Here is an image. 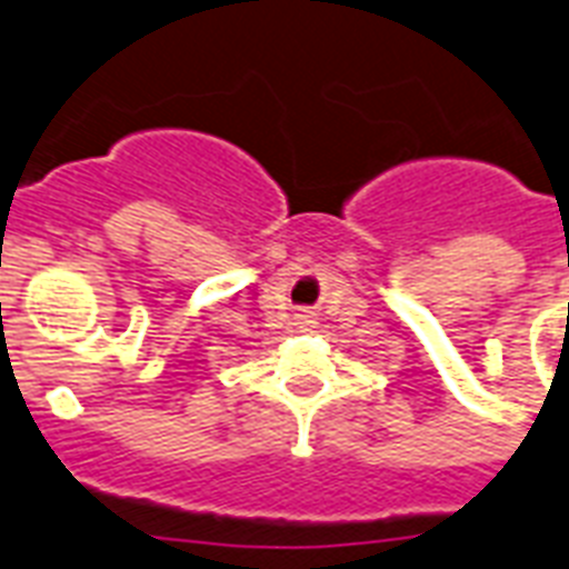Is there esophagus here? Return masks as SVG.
I'll list each match as a JSON object with an SVG mask.
<instances>
[{"label": "esophagus", "instance_id": "esophagus-1", "mask_svg": "<svg viewBox=\"0 0 569 569\" xmlns=\"http://www.w3.org/2000/svg\"><path fill=\"white\" fill-rule=\"evenodd\" d=\"M297 326H299V329H311V326H313V313L311 311H299L297 313Z\"/></svg>", "mask_w": 569, "mask_h": 569}]
</instances>
